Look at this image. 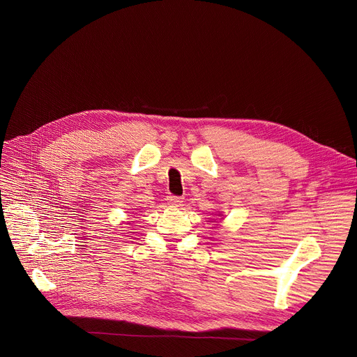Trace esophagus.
<instances>
[{
  "label": "esophagus",
  "instance_id": "1",
  "mask_svg": "<svg viewBox=\"0 0 357 357\" xmlns=\"http://www.w3.org/2000/svg\"><path fill=\"white\" fill-rule=\"evenodd\" d=\"M182 198L181 197H176V195H169L167 197V204L171 205V207H181L182 205Z\"/></svg>",
  "mask_w": 357,
  "mask_h": 357
}]
</instances>
